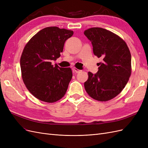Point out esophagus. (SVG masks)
I'll return each instance as SVG.
<instances>
[{"label": "esophagus", "instance_id": "1", "mask_svg": "<svg viewBox=\"0 0 148 148\" xmlns=\"http://www.w3.org/2000/svg\"><path fill=\"white\" fill-rule=\"evenodd\" d=\"M73 71H74V72H75V73H79V72H80V71H81V70H78V69H76V68H73Z\"/></svg>", "mask_w": 148, "mask_h": 148}]
</instances>
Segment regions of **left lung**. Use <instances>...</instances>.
<instances>
[{
  "instance_id": "obj_1",
  "label": "left lung",
  "mask_w": 148,
  "mask_h": 148,
  "mask_svg": "<svg viewBox=\"0 0 148 148\" xmlns=\"http://www.w3.org/2000/svg\"><path fill=\"white\" fill-rule=\"evenodd\" d=\"M84 35L91 42L93 53L103 61L98 71L88 72L84 82L85 90L94 99L107 101L123 90L131 75V53L123 40L110 31L102 28L85 30Z\"/></svg>"
}]
</instances>
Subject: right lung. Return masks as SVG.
<instances>
[{
    "label": "right lung",
    "mask_w": 148,
    "mask_h": 148,
    "mask_svg": "<svg viewBox=\"0 0 148 148\" xmlns=\"http://www.w3.org/2000/svg\"><path fill=\"white\" fill-rule=\"evenodd\" d=\"M73 31L57 26L39 31L22 52L20 67L22 79L28 91L37 99L54 102L64 97L72 78L70 68L52 65L60 57L65 42Z\"/></svg>",
    "instance_id": "add662e5"
}]
</instances>
